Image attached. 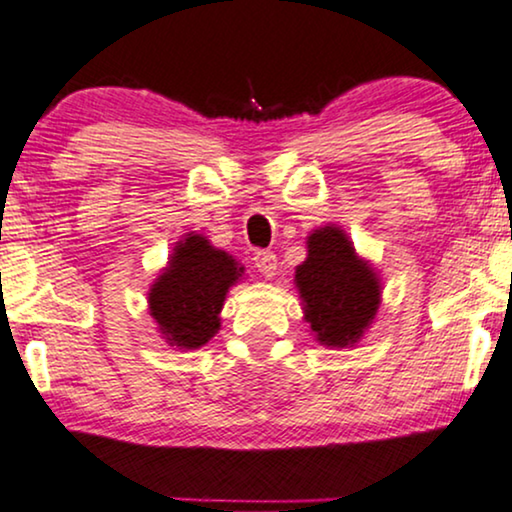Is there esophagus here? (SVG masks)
Returning a JSON list of instances; mask_svg holds the SVG:
<instances>
[{"label": "esophagus", "instance_id": "1", "mask_svg": "<svg viewBox=\"0 0 512 512\" xmlns=\"http://www.w3.org/2000/svg\"><path fill=\"white\" fill-rule=\"evenodd\" d=\"M252 260H255V267H257V271H260L262 276H267V278L276 276V264L278 262H276L274 252H271V250H257Z\"/></svg>", "mask_w": 512, "mask_h": 512}]
</instances>
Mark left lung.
I'll list each match as a JSON object with an SVG mask.
<instances>
[{
  "label": "left lung",
  "instance_id": "obj_1",
  "mask_svg": "<svg viewBox=\"0 0 512 512\" xmlns=\"http://www.w3.org/2000/svg\"><path fill=\"white\" fill-rule=\"evenodd\" d=\"M309 255L295 269L304 320L320 344L356 346L372 325L381 283L372 264L360 260L344 229L320 227L306 238Z\"/></svg>",
  "mask_w": 512,
  "mask_h": 512
}]
</instances>
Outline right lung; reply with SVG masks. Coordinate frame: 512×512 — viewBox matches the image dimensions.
Instances as JSON below:
<instances>
[{"label":"right lung","mask_w":512,"mask_h":512,"mask_svg":"<svg viewBox=\"0 0 512 512\" xmlns=\"http://www.w3.org/2000/svg\"><path fill=\"white\" fill-rule=\"evenodd\" d=\"M243 267L206 236L187 234L175 243L168 267L149 288V313L163 339L177 349H201L220 330V311Z\"/></svg>","instance_id":"right-lung-1"}]
</instances>
